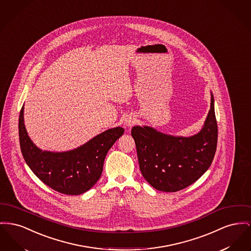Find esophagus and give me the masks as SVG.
Returning <instances> with one entry per match:
<instances>
[{"label":"esophagus","mask_w":251,"mask_h":251,"mask_svg":"<svg viewBox=\"0 0 251 251\" xmlns=\"http://www.w3.org/2000/svg\"><path fill=\"white\" fill-rule=\"evenodd\" d=\"M125 124L128 126V127H132L133 124H134V118H128V119H126V121H125Z\"/></svg>","instance_id":"1"}]
</instances>
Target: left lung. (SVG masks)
Segmentation results:
<instances>
[{
	"label": "left lung",
	"instance_id": "left-lung-1",
	"mask_svg": "<svg viewBox=\"0 0 251 251\" xmlns=\"http://www.w3.org/2000/svg\"><path fill=\"white\" fill-rule=\"evenodd\" d=\"M139 169L154 189L183 190L202 176L215 155L218 128L211 96L210 110L201 132L191 137H175L150 127L132 129Z\"/></svg>",
	"mask_w": 251,
	"mask_h": 251
}]
</instances>
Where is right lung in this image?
I'll return each instance as SVG.
<instances>
[{"instance_id":"add662e5","label":"right lung","mask_w":251,"mask_h":251,"mask_svg":"<svg viewBox=\"0 0 251 251\" xmlns=\"http://www.w3.org/2000/svg\"><path fill=\"white\" fill-rule=\"evenodd\" d=\"M123 133V128L117 127L70 151H43L33 144L27 135L24 123V106L19 117L20 146L25 162L45 185L68 195L87 192L98 182L108 151Z\"/></svg>"}]
</instances>
